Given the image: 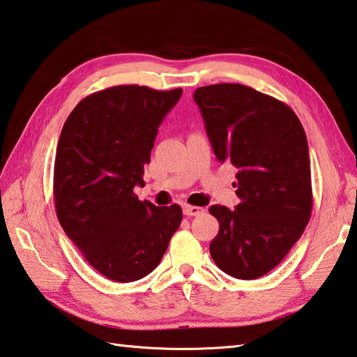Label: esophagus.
Instances as JSON below:
<instances>
[{"label":"esophagus","instance_id":"esophagus-1","mask_svg":"<svg viewBox=\"0 0 357 357\" xmlns=\"http://www.w3.org/2000/svg\"><path fill=\"white\" fill-rule=\"evenodd\" d=\"M183 209H184L185 215H189V217H197V215H201V213H204V207H199V206L184 204Z\"/></svg>","mask_w":357,"mask_h":357}]
</instances>
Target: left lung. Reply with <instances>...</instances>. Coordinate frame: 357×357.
<instances>
[{
    "mask_svg": "<svg viewBox=\"0 0 357 357\" xmlns=\"http://www.w3.org/2000/svg\"><path fill=\"white\" fill-rule=\"evenodd\" d=\"M193 100L217 159L238 170L236 211L209 207L220 223L211 256L229 276L256 280L287 256L310 220L306 134L286 102L242 84L199 87Z\"/></svg>",
    "mask_w": 357,
    "mask_h": 357,
    "instance_id": "8db88e82",
    "label": "left lung"
}]
</instances>
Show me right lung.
<instances>
[{"label": "right lung", "instance_id": "right-lung-1", "mask_svg": "<svg viewBox=\"0 0 357 357\" xmlns=\"http://www.w3.org/2000/svg\"><path fill=\"white\" fill-rule=\"evenodd\" d=\"M183 89L115 86L89 95L62 128L54 160L59 223L86 261L115 282L150 275L183 222L178 204L140 201L154 139Z\"/></svg>", "mask_w": 357, "mask_h": 357}]
</instances>
